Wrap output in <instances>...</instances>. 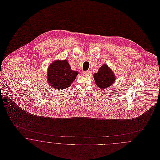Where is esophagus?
<instances>
[{
  "instance_id": "1",
  "label": "esophagus",
  "mask_w": 160,
  "mask_h": 160,
  "mask_svg": "<svg viewBox=\"0 0 160 160\" xmlns=\"http://www.w3.org/2000/svg\"><path fill=\"white\" fill-rule=\"evenodd\" d=\"M90 72H91V71H89V70H88V71H83V72H82L83 74H85V75L89 74H90Z\"/></svg>"
}]
</instances>
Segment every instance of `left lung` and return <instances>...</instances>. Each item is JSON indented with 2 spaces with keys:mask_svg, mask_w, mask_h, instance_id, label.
Wrapping results in <instances>:
<instances>
[{
  "mask_svg": "<svg viewBox=\"0 0 160 160\" xmlns=\"http://www.w3.org/2000/svg\"><path fill=\"white\" fill-rule=\"evenodd\" d=\"M93 78L95 83L102 89L109 88L116 79L113 72L105 64L99 68L97 73L93 74Z\"/></svg>",
  "mask_w": 160,
  "mask_h": 160,
  "instance_id": "1",
  "label": "left lung"
}]
</instances>
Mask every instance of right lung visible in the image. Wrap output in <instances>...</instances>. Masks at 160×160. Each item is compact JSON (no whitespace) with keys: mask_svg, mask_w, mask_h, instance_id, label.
I'll return each mask as SVG.
<instances>
[{"mask_svg":"<svg viewBox=\"0 0 160 160\" xmlns=\"http://www.w3.org/2000/svg\"><path fill=\"white\" fill-rule=\"evenodd\" d=\"M78 74L71 69L67 60H56L48 68L47 82L54 89H64L71 85Z\"/></svg>","mask_w":160,"mask_h":160,"instance_id":"1","label":"right lung"}]
</instances>
